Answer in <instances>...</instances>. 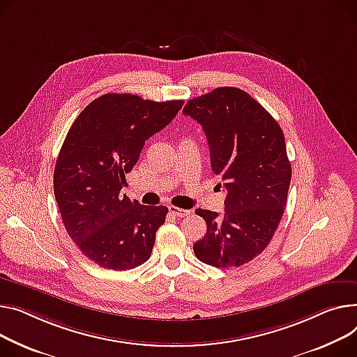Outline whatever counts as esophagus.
I'll return each mask as SVG.
<instances>
[{"label":"esophagus","mask_w":357,"mask_h":357,"mask_svg":"<svg viewBox=\"0 0 357 357\" xmlns=\"http://www.w3.org/2000/svg\"><path fill=\"white\" fill-rule=\"evenodd\" d=\"M168 209L175 217H185V215H188V213H191V211H189V209H182V208H178V206H174V205L168 206Z\"/></svg>","instance_id":"esophagus-1"}]
</instances>
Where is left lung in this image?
Here are the masks:
<instances>
[{
    "mask_svg": "<svg viewBox=\"0 0 357 357\" xmlns=\"http://www.w3.org/2000/svg\"><path fill=\"white\" fill-rule=\"evenodd\" d=\"M182 113L201 123L211 168L227 189L222 215L195 211L206 222V235L194 244V252L213 267H240L270 244L287 204L291 165L284 133L263 106L236 87L188 100Z\"/></svg>",
    "mask_w": 357,
    "mask_h": 357,
    "instance_id": "8db88e82",
    "label": "left lung"
}]
</instances>
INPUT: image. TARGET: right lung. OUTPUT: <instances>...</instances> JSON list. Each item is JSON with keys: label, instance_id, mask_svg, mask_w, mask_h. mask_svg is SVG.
<instances>
[{"label": "right lung", "instance_id": "add662e5", "mask_svg": "<svg viewBox=\"0 0 357 357\" xmlns=\"http://www.w3.org/2000/svg\"><path fill=\"white\" fill-rule=\"evenodd\" d=\"M182 105L107 93L68 129L56 162L54 195L68 236L102 268L130 270L152 254L168 208L140 205L121 189L145 140L169 125Z\"/></svg>", "mask_w": 357, "mask_h": 357}]
</instances>
